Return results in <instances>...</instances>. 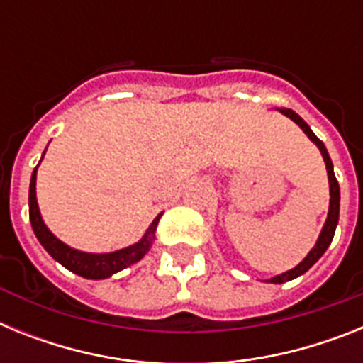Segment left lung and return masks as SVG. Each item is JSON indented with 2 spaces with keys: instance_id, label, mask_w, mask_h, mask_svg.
<instances>
[{
  "instance_id": "left-lung-1",
  "label": "left lung",
  "mask_w": 363,
  "mask_h": 363,
  "mask_svg": "<svg viewBox=\"0 0 363 363\" xmlns=\"http://www.w3.org/2000/svg\"><path fill=\"white\" fill-rule=\"evenodd\" d=\"M278 111H280L284 116L291 118V120H293L294 123H296L298 127H300V129L307 134V138H309L311 142L318 147L320 152H322V158H323V162H325V169H327V178H329V192H331V200H329V213H327V220H325V223H323L322 233H320L318 240H316L314 247L309 251V255L301 259L296 267L291 269V271L281 272V274H278V277H272L271 280H265V281H271V284H284V281L294 280V278L301 277L303 272L309 271V269L313 267V265L316 264L320 258H322L323 252L327 251V247L331 245L336 225H338V216H340V185H338V182H336L335 171H333V162H331V158H329V152H327L325 145H323V142H320L318 138H316V134L311 130L309 125L301 120L296 112L291 111V108H278Z\"/></svg>"
}]
</instances>
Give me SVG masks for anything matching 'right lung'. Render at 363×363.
Returning <instances> with one entry per match:
<instances>
[{"label":"right lung","mask_w":363,"mask_h":363,"mask_svg":"<svg viewBox=\"0 0 363 363\" xmlns=\"http://www.w3.org/2000/svg\"><path fill=\"white\" fill-rule=\"evenodd\" d=\"M36 172L38 167L32 172L30 189H28V216H30L32 230H34V234H36V238L40 240L41 245L45 247V251L49 252L56 262H60L63 267L72 271L74 274H79V277L86 278V280H104V278L112 277L114 272H120L121 269H127L129 265L140 262L149 252L154 242V233H156V227H158V221L163 213H160L158 216L154 218V221L150 223L149 229H147V233L143 234V238L140 242L114 252H101V255L83 252L78 251V249H72V247L63 243L60 238H56L49 230V227L45 225L40 207H38Z\"/></svg>","instance_id":"add662e5"}]
</instances>
